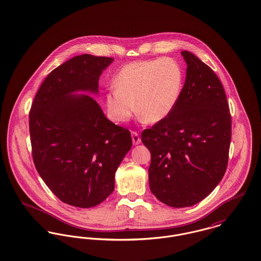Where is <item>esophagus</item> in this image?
Segmentation results:
<instances>
[{
  "label": "esophagus",
  "instance_id": "esophagus-1",
  "mask_svg": "<svg viewBox=\"0 0 261 261\" xmlns=\"http://www.w3.org/2000/svg\"><path fill=\"white\" fill-rule=\"evenodd\" d=\"M131 134H132V141H133V144H134V145H138V144H140L141 138L140 136H139V134H138L137 132H134V131H133Z\"/></svg>",
  "mask_w": 261,
  "mask_h": 261
}]
</instances>
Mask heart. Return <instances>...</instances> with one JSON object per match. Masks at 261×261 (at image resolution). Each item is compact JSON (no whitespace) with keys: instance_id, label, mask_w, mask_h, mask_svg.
Returning <instances> with one entry per match:
<instances>
[{"instance_id":"obj_1","label":"heart","mask_w":261,"mask_h":261,"mask_svg":"<svg viewBox=\"0 0 261 261\" xmlns=\"http://www.w3.org/2000/svg\"><path fill=\"white\" fill-rule=\"evenodd\" d=\"M184 81V69L173 59L129 63L116 75L115 88L105 96L108 116L116 123H124L137 107L139 116L149 123L165 120L179 103Z\"/></svg>"}]
</instances>
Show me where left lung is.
Instances as JSON below:
<instances>
[{
  "label": "left lung",
  "mask_w": 261,
  "mask_h": 261,
  "mask_svg": "<svg viewBox=\"0 0 261 261\" xmlns=\"http://www.w3.org/2000/svg\"><path fill=\"white\" fill-rule=\"evenodd\" d=\"M187 75L172 114L142 132L151 153L152 194L173 207L191 206L221 181L228 161L231 117L225 92L214 70L182 50Z\"/></svg>",
  "instance_id": "left-lung-1"
}]
</instances>
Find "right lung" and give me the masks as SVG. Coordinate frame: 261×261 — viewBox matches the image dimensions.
<instances>
[{"mask_svg": "<svg viewBox=\"0 0 261 261\" xmlns=\"http://www.w3.org/2000/svg\"><path fill=\"white\" fill-rule=\"evenodd\" d=\"M111 58L81 55L43 81L30 116L33 159L41 179L60 201L91 207L114 190L115 172L132 146L129 130L104 115L87 94H98Z\"/></svg>", "mask_w": 261, "mask_h": 261, "instance_id": "obj_1", "label": "right lung"}]
</instances>
